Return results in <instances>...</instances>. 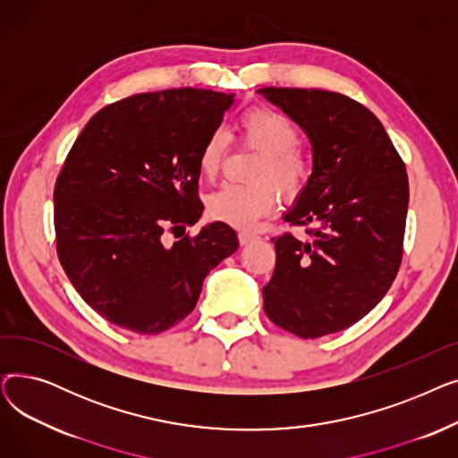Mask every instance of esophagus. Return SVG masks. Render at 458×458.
<instances>
[{
  "label": "esophagus",
  "mask_w": 458,
  "mask_h": 458,
  "mask_svg": "<svg viewBox=\"0 0 458 458\" xmlns=\"http://www.w3.org/2000/svg\"><path fill=\"white\" fill-rule=\"evenodd\" d=\"M237 237H239V243H242V245H249V243L254 242V239H256L258 235L252 233V232H239Z\"/></svg>",
  "instance_id": "1"
}]
</instances>
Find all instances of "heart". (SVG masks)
<instances>
[{"label":"heart","mask_w":458,"mask_h":458,"mask_svg":"<svg viewBox=\"0 0 458 458\" xmlns=\"http://www.w3.org/2000/svg\"><path fill=\"white\" fill-rule=\"evenodd\" d=\"M239 128L245 142L263 154L252 176L258 183H225L208 197L206 208L213 221L250 228L275 206L276 192L270 183L284 197H297L310 180L311 163L297 148L299 133L292 120L275 109L252 107L245 111L239 118ZM226 148L228 135L221 130L213 131L202 144L199 171L206 180L219 174Z\"/></svg>","instance_id":"heart-1"}]
</instances>
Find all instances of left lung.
Here are the masks:
<instances>
[{"label":"left lung","instance_id":"1","mask_svg":"<svg viewBox=\"0 0 458 458\" xmlns=\"http://www.w3.org/2000/svg\"><path fill=\"white\" fill-rule=\"evenodd\" d=\"M263 98L302 128L311 174L284 221L310 239L273 237L276 266L263 310L299 338H321L362 319L399 271L408 178L380 120L344 94L263 87Z\"/></svg>","mask_w":458,"mask_h":458}]
</instances>
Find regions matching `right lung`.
<instances>
[{
	"mask_svg": "<svg viewBox=\"0 0 458 458\" xmlns=\"http://www.w3.org/2000/svg\"><path fill=\"white\" fill-rule=\"evenodd\" d=\"M233 96L133 94L96 113L68 152L54 191L57 256L109 323L137 334L173 328L195 310L208 273L237 250L225 223L163 242L200 219L199 154Z\"/></svg>",
	"mask_w": 458,
	"mask_h": 458,
	"instance_id": "obj_1",
	"label": "right lung"
}]
</instances>
